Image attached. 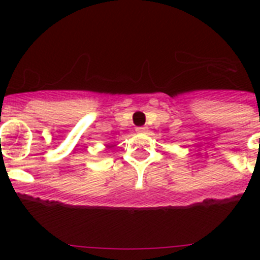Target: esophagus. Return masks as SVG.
Instances as JSON below:
<instances>
[{"label":"esophagus","mask_w":260,"mask_h":260,"mask_svg":"<svg viewBox=\"0 0 260 260\" xmlns=\"http://www.w3.org/2000/svg\"><path fill=\"white\" fill-rule=\"evenodd\" d=\"M147 132V127L142 126V127H137V133H146Z\"/></svg>","instance_id":"esophagus-1"}]
</instances>
